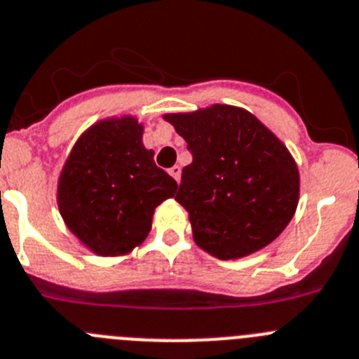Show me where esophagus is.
<instances>
[{"instance_id":"esophagus-1","label":"esophagus","mask_w":359,"mask_h":359,"mask_svg":"<svg viewBox=\"0 0 359 359\" xmlns=\"http://www.w3.org/2000/svg\"><path fill=\"white\" fill-rule=\"evenodd\" d=\"M170 175H172L173 179L177 180V182H179V180H180V166L170 168Z\"/></svg>"}]
</instances>
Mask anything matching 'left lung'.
<instances>
[{
	"label": "left lung",
	"instance_id": "8db88e82",
	"mask_svg": "<svg viewBox=\"0 0 359 359\" xmlns=\"http://www.w3.org/2000/svg\"><path fill=\"white\" fill-rule=\"evenodd\" d=\"M191 151L175 200L189 212L193 240L218 259L272 243L299 203V168L288 148L248 111L211 105L164 114Z\"/></svg>",
	"mask_w": 359,
	"mask_h": 359
}]
</instances>
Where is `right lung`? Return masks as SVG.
Listing matches in <instances>:
<instances>
[{"instance_id":"1","label":"right lung","mask_w":359,"mask_h":359,"mask_svg":"<svg viewBox=\"0 0 359 359\" xmlns=\"http://www.w3.org/2000/svg\"><path fill=\"white\" fill-rule=\"evenodd\" d=\"M177 182L154 163L134 116L87 128L66 159L57 186L64 224L98 256H125L151 229L154 211Z\"/></svg>"}]
</instances>
